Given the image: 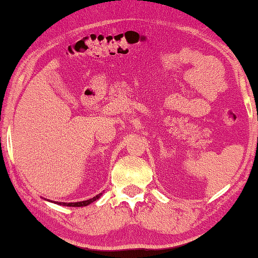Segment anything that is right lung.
Returning <instances> with one entry per match:
<instances>
[{
	"mask_svg": "<svg viewBox=\"0 0 258 258\" xmlns=\"http://www.w3.org/2000/svg\"><path fill=\"white\" fill-rule=\"evenodd\" d=\"M102 196V194H98V195H96L95 197H93V199L90 200H87V201H82V202H74V203H66V202H55L56 204H58V206H66V207H87L88 204L93 203L95 202V201L100 199V197ZM49 201V200H47ZM50 202V201H49Z\"/></svg>",
	"mask_w": 258,
	"mask_h": 258,
	"instance_id": "obj_1",
	"label": "right lung"
}]
</instances>
